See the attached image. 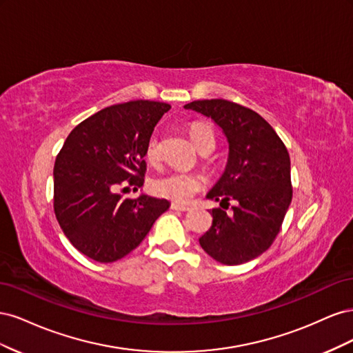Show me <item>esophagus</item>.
I'll use <instances>...</instances> for the list:
<instances>
[{
  "label": "esophagus",
  "instance_id": "obj_1",
  "mask_svg": "<svg viewBox=\"0 0 353 353\" xmlns=\"http://www.w3.org/2000/svg\"><path fill=\"white\" fill-rule=\"evenodd\" d=\"M170 208H172L174 210H181V212L190 210V206L184 205V203H172V205H170Z\"/></svg>",
  "mask_w": 353,
  "mask_h": 353
}]
</instances>
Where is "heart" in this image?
<instances>
[{
	"instance_id": "heart-1",
	"label": "heart",
	"mask_w": 353,
	"mask_h": 353,
	"mask_svg": "<svg viewBox=\"0 0 353 353\" xmlns=\"http://www.w3.org/2000/svg\"><path fill=\"white\" fill-rule=\"evenodd\" d=\"M190 138L194 143L197 150L201 153L206 148L215 147V132L212 126L206 122H194L190 125ZM160 156H162V144H160V137L153 134L148 137L144 147V157L148 163L156 165ZM203 187V179L196 174L185 172H170L162 176L154 178L150 183V188L153 193L159 197L172 200L176 203H183L190 200L194 194H197Z\"/></svg>"
}]
</instances>
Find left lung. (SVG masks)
<instances>
[{
  "label": "left lung",
  "mask_w": 353,
  "mask_h": 353,
  "mask_svg": "<svg viewBox=\"0 0 353 353\" xmlns=\"http://www.w3.org/2000/svg\"><path fill=\"white\" fill-rule=\"evenodd\" d=\"M215 121L228 138L227 169L208 199L212 227L199 239L201 249L223 265H240L271 248L290 206V156L281 138L261 114L234 101L212 99L184 105ZM230 199L238 203L230 216Z\"/></svg>",
  "instance_id": "8db88e82"
}]
</instances>
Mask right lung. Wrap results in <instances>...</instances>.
<instances>
[{
	"instance_id": "add662e5",
	"label": "right lung",
	"mask_w": 353,
	"mask_h": 353,
	"mask_svg": "<svg viewBox=\"0 0 353 353\" xmlns=\"http://www.w3.org/2000/svg\"><path fill=\"white\" fill-rule=\"evenodd\" d=\"M169 109L148 100L114 104L68 135L56 157L52 200L60 228L87 258L100 263L122 259L169 209L165 199L117 194V188L143 185L145 143Z\"/></svg>"
}]
</instances>
